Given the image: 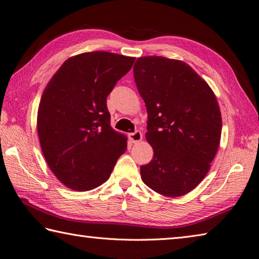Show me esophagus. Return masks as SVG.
<instances>
[{
    "instance_id": "34e87169",
    "label": "esophagus",
    "mask_w": 259,
    "mask_h": 259,
    "mask_svg": "<svg viewBox=\"0 0 259 259\" xmlns=\"http://www.w3.org/2000/svg\"><path fill=\"white\" fill-rule=\"evenodd\" d=\"M128 138L133 144H136V143H139L140 140L143 139V134H142V132L136 131L135 133H131V134H128Z\"/></svg>"
}]
</instances>
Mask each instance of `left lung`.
I'll list each match as a JSON object with an SVG mask.
<instances>
[{"mask_svg": "<svg viewBox=\"0 0 259 259\" xmlns=\"http://www.w3.org/2000/svg\"><path fill=\"white\" fill-rule=\"evenodd\" d=\"M134 79L153 148L140 176L164 197H182L204 179L217 153L223 123L215 94L186 62L162 56L137 58Z\"/></svg>", "mask_w": 259, "mask_h": 259, "instance_id": "1", "label": "left lung"}]
</instances>
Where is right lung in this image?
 Here are the masks:
<instances>
[{
	"instance_id": "add662e5",
	"label": "right lung",
	"mask_w": 259,
	"mask_h": 259,
	"mask_svg": "<svg viewBox=\"0 0 259 259\" xmlns=\"http://www.w3.org/2000/svg\"><path fill=\"white\" fill-rule=\"evenodd\" d=\"M135 58L89 52L68 58L42 94L36 128L46 163L59 182L89 191L110 177L127 137L110 125L107 97Z\"/></svg>"
}]
</instances>
